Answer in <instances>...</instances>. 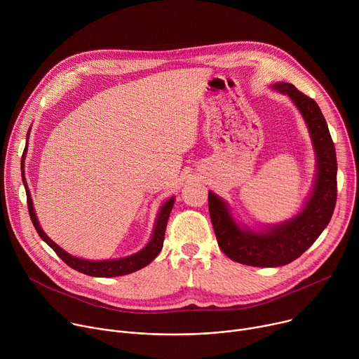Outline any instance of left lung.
Listing matches in <instances>:
<instances>
[{"instance_id": "8db88e82", "label": "left lung", "mask_w": 359, "mask_h": 359, "mask_svg": "<svg viewBox=\"0 0 359 359\" xmlns=\"http://www.w3.org/2000/svg\"><path fill=\"white\" fill-rule=\"evenodd\" d=\"M271 88L287 95L301 114L316 151L317 172L309 198L292 219L259 229L240 224L227 201L209 191V212L219 247L229 259L252 267H280L298 259L328 226L337 201L335 147L317 102L292 83L277 82Z\"/></svg>"}]
</instances>
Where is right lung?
I'll return each instance as SVG.
<instances>
[{
  "instance_id": "1",
  "label": "right lung",
  "mask_w": 359,
  "mask_h": 359,
  "mask_svg": "<svg viewBox=\"0 0 359 359\" xmlns=\"http://www.w3.org/2000/svg\"><path fill=\"white\" fill-rule=\"evenodd\" d=\"M29 130H31V128L28 129L27 139L29 136ZM27 146H28V140H27ZM25 155H27V147L22 153V159H25ZM22 182H24L25 191H27V203H28L29 217L32 220V224H34L36 233L50 248H53L60 255L64 263H67L71 269H74L79 273H83V274L90 276V277H119V276L130 274V273H135V271L146 267L147 264H150L153 260L158 257V254L161 252V250L163 247L166 224H168V219L170 216L172 208L175 204V197H170L165 204H162V208H161V210L158 213V217H156V222H155V227H153L150 240L142 250H139L137 252H135L132 255H128V257H122V259L85 260V259L75 257V255L67 252L64 248H61L57 243H54L45 234V231L41 229L39 222L36 219L35 209L32 206L31 193H29L27 180L24 177V172H22Z\"/></svg>"
}]
</instances>
